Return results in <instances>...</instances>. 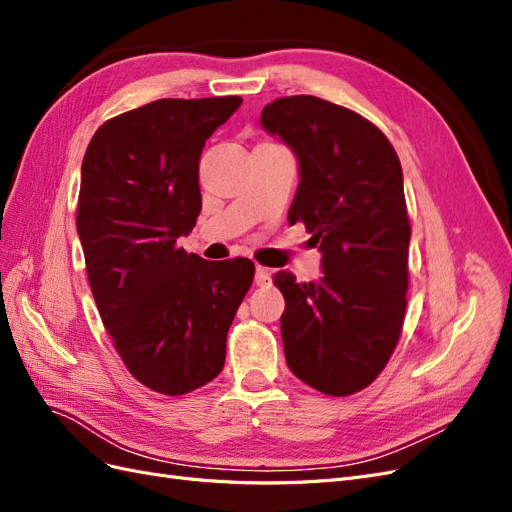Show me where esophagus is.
<instances>
[{
	"label": "esophagus",
	"mask_w": 512,
	"mask_h": 512,
	"mask_svg": "<svg viewBox=\"0 0 512 512\" xmlns=\"http://www.w3.org/2000/svg\"><path fill=\"white\" fill-rule=\"evenodd\" d=\"M269 280H271V271H269L267 267L258 265V267H256V277H254L256 286H267V284H269Z\"/></svg>",
	"instance_id": "obj_1"
}]
</instances>
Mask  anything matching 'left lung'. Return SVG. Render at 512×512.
Wrapping results in <instances>:
<instances>
[{"label":"left lung","instance_id":"8db88e82","mask_svg":"<svg viewBox=\"0 0 512 512\" xmlns=\"http://www.w3.org/2000/svg\"><path fill=\"white\" fill-rule=\"evenodd\" d=\"M260 121L297 153L301 183L288 220L303 222L322 252L318 284L273 275L286 299V363L324 395L359 393L404 329L410 218L399 158L369 119L314 96L277 98Z\"/></svg>","mask_w":512,"mask_h":512}]
</instances>
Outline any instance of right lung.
Here are the masks:
<instances>
[{
  "label": "right lung",
  "instance_id": "obj_1",
  "mask_svg": "<svg viewBox=\"0 0 512 512\" xmlns=\"http://www.w3.org/2000/svg\"><path fill=\"white\" fill-rule=\"evenodd\" d=\"M239 96L164 98L104 121L83 158L76 230L104 329L130 374L162 395L211 382L254 282L250 258L211 262L179 247L203 207L205 141Z\"/></svg>",
  "mask_w": 512,
  "mask_h": 512
}]
</instances>
